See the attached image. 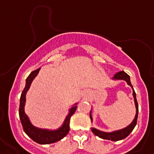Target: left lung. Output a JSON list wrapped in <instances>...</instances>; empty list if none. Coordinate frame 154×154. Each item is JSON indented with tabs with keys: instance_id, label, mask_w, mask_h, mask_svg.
<instances>
[{
	"instance_id": "1",
	"label": "left lung",
	"mask_w": 154,
	"mask_h": 154,
	"mask_svg": "<svg viewBox=\"0 0 154 154\" xmlns=\"http://www.w3.org/2000/svg\"><path fill=\"white\" fill-rule=\"evenodd\" d=\"M112 79H115V80H124L127 82V84L133 88V95L134 97V101H135V105H136V116H135L134 119L132 122V123L129 125H128L127 127L124 128L122 129H120V130L114 131V132H112V133H105V132H102V131H100L97 129H94V128H91V131L93 132V133L94 135H96L97 136L100 137L101 139H104V140H112V141H118V140H121L125 139V137L129 136L130 134V133L133 130V129L135 128L136 125V122H137V118H138V103L136 101V92H135L134 89L133 88V85L130 82V77L124 71H120L119 73H116L114 75V77ZM90 118L91 120L92 121V116H91V112H90Z\"/></svg>"
}]
</instances>
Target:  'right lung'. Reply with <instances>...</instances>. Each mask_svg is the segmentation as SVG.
<instances>
[{"label": "right lung", "instance_id": "add662e5", "mask_svg": "<svg viewBox=\"0 0 154 154\" xmlns=\"http://www.w3.org/2000/svg\"><path fill=\"white\" fill-rule=\"evenodd\" d=\"M39 69H37L34 71H32L29 75V77L26 79V84L24 90L21 92V95L20 97V105H19V117L21 119V125L23 126V129L25 133L30 137L33 141L36 142L39 144H49L53 143L59 140H62L63 137L67 135L69 131V119L70 117L73 115L77 109V106L75 104L74 106H73L69 109V114L65 119L63 124L60 128H59L57 130H49V129H39L37 127L34 126L31 123L30 120L27 115L25 114L24 108H25V96L27 93L28 90L30 88V85L32 82L33 79L36 77L38 73Z\"/></svg>", "mask_w": 154, "mask_h": 154}]
</instances>
